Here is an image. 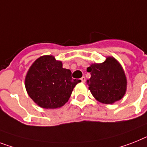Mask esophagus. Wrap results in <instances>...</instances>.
<instances>
[{
    "instance_id": "esophagus-1",
    "label": "esophagus",
    "mask_w": 147,
    "mask_h": 147,
    "mask_svg": "<svg viewBox=\"0 0 147 147\" xmlns=\"http://www.w3.org/2000/svg\"><path fill=\"white\" fill-rule=\"evenodd\" d=\"M81 80H82V82H83V83H84V82H85V80H86L85 77H84V76H83V77H82V78H81Z\"/></svg>"
}]
</instances>
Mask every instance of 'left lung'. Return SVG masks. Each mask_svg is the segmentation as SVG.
I'll return each mask as SVG.
<instances>
[{"label": "left lung", "mask_w": 147, "mask_h": 147, "mask_svg": "<svg viewBox=\"0 0 147 147\" xmlns=\"http://www.w3.org/2000/svg\"><path fill=\"white\" fill-rule=\"evenodd\" d=\"M87 71L91 76L87 83L96 100L112 104L123 97L127 79L121 65L114 57H107L102 63L91 64Z\"/></svg>", "instance_id": "1"}]
</instances>
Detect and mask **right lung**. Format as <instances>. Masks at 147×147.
I'll return each instance as SVG.
<instances>
[{
    "label": "right lung",
    "mask_w": 147,
    "mask_h": 147,
    "mask_svg": "<svg viewBox=\"0 0 147 147\" xmlns=\"http://www.w3.org/2000/svg\"><path fill=\"white\" fill-rule=\"evenodd\" d=\"M81 80L72 79L69 69L53 56L39 57L29 68L25 79L28 96L39 107L57 109L63 107Z\"/></svg>",
    "instance_id": "right-lung-1"
}]
</instances>
